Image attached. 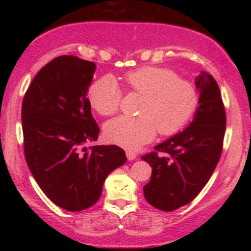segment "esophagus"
Segmentation results:
<instances>
[{"label":"esophagus","instance_id":"34e87169","mask_svg":"<svg viewBox=\"0 0 251 251\" xmlns=\"http://www.w3.org/2000/svg\"><path fill=\"white\" fill-rule=\"evenodd\" d=\"M126 157H127L128 160H134L137 158V153L133 151H126Z\"/></svg>","mask_w":251,"mask_h":251}]
</instances>
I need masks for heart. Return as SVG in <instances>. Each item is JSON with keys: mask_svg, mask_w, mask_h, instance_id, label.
Instances as JSON below:
<instances>
[{"mask_svg": "<svg viewBox=\"0 0 251 251\" xmlns=\"http://www.w3.org/2000/svg\"><path fill=\"white\" fill-rule=\"evenodd\" d=\"M123 81L145 97L139 109L142 116L117 117L103 127L106 139L123 148H140L153 139L158 129L164 135L177 133L198 107L197 87L169 68L144 66L124 74ZM122 98V88L109 75L99 77L88 89V101L100 116L116 113Z\"/></svg>", "mask_w": 251, "mask_h": 251, "instance_id": "heart-1", "label": "heart"}]
</instances>
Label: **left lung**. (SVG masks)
<instances>
[{
	"mask_svg": "<svg viewBox=\"0 0 251 251\" xmlns=\"http://www.w3.org/2000/svg\"><path fill=\"white\" fill-rule=\"evenodd\" d=\"M195 85L200 106L194 120L184 131L154 146V152L142 157L152 168L144 197L163 211H174L194 200L208 183L222 154L226 118L220 87L205 72L196 77Z\"/></svg>",
	"mask_w": 251,
	"mask_h": 251,
	"instance_id": "8db88e82",
	"label": "left lung"
}]
</instances>
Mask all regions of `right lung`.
<instances>
[{
  "label": "right lung",
  "instance_id": "add662e5",
  "mask_svg": "<svg viewBox=\"0 0 251 251\" xmlns=\"http://www.w3.org/2000/svg\"><path fill=\"white\" fill-rule=\"evenodd\" d=\"M96 68L77 56H57L36 74L22 102L28 168L46 196L72 212L96 204L107 176L127 160L117 145L85 146L100 132L87 98Z\"/></svg>",
  "mask_w": 251,
  "mask_h": 251
}]
</instances>
